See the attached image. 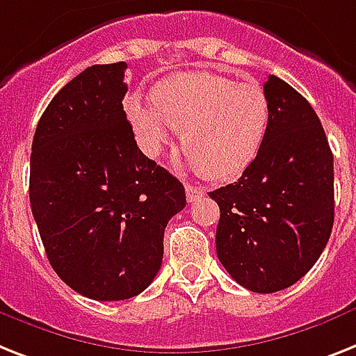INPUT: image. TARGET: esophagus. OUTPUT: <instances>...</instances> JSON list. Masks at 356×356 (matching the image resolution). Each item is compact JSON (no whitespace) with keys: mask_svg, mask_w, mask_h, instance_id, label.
I'll list each match as a JSON object with an SVG mask.
<instances>
[{"mask_svg":"<svg viewBox=\"0 0 356 356\" xmlns=\"http://www.w3.org/2000/svg\"><path fill=\"white\" fill-rule=\"evenodd\" d=\"M184 188H186V199L188 203H193V201H197V199H201L204 195V190L203 188L199 186H193V184L186 183L184 184Z\"/></svg>","mask_w":356,"mask_h":356,"instance_id":"obj_1","label":"esophagus"}]
</instances>
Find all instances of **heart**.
Segmentation results:
<instances>
[{
	"instance_id": "heart-1",
	"label": "heart",
	"mask_w": 356,
	"mask_h": 356,
	"mask_svg": "<svg viewBox=\"0 0 356 356\" xmlns=\"http://www.w3.org/2000/svg\"><path fill=\"white\" fill-rule=\"evenodd\" d=\"M126 111L146 155L159 157L172 133L181 131L190 166L212 181H228L248 168L270 120L261 86L207 71L163 80L153 91V104L131 95Z\"/></svg>"
}]
</instances>
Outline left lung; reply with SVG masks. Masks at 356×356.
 <instances>
[{
    "mask_svg": "<svg viewBox=\"0 0 356 356\" xmlns=\"http://www.w3.org/2000/svg\"><path fill=\"white\" fill-rule=\"evenodd\" d=\"M270 120L243 175L210 192L218 203L216 250L252 293H278L311 270L334 221L333 153L311 104L282 78L263 83Z\"/></svg>",
    "mask_w": 356,
    "mask_h": 356,
    "instance_id": "1",
    "label": "left lung"
}]
</instances>
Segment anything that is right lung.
Segmentation results:
<instances>
[{
  "label": "right lung",
  "mask_w": 356,
  "mask_h": 356,
  "mask_svg": "<svg viewBox=\"0 0 356 356\" xmlns=\"http://www.w3.org/2000/svg\"><path fill=\"white\" fill-rule=\"evenodd\" d=\"M126 62L91 65L43 111L29 197L49 263L86 298L137 296L163 263L164 228L184 186L135 143L122 100Z\"/></svg>",
  "instance_id": "obj_1"
}]
</instances>
